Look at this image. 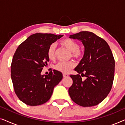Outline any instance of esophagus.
<instances>
[{
	"instance_id": "34e87169",
	"label": "esophagus",
	"mask_w": 125,
	"mask_h": 125,
	"mask_svg": "<svg viewBox=\"0 0 125 125\" xmlns=\"http://www.w3.org/2000/svg\"><path fill=\"white\" fill-rule=\"evenodd\" d=\"M63 77H66L68 76V74H66V73H63Z\"/></svg>"
}]
</instances>
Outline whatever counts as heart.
<instances>
[{"mask_svg":"<svg viewBox=\"0 0 125 125\" xmlns=\"http://www.w3.org/2000/svg\"><path fill=\"white\" fill-rule=\"evenodd\" d=\"M60 44L71 52V56L76 59H80L83 57V52L79 47V44L76 41L71 39H64L60 41ZM47 57L50 60H54L56 58V45L52 44L48 48ZM75 66L74 61L72 60L68 62H59L54 66V69L57 71L63 73H68Z\"/></svg>","mask_w":125,"mask_h":125,"instance_id":"heart-1","label":"heart"}]
</instances>
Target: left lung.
Masks as SVG:
<instances>
[{
    "mask_svg": "<svg viewBox=\"0 0 125 125\" xmlns=\"http://www.w3.org/2000/svg\"><path fill=\"white\" fill-rule=\"evenodd\" d=\"M69 37L81 41L85 47L83 57L74 69L79 74L70 75L73 80L68 90L70 97L81 106L98 105L112 88L115 60L112 51L105 40L93 32L81 31ZM80 74L87 79L82 80Z\"/></svg>",
    "mask_w": 125,
    "mask_h": 125,
    "instance_id": "obj_1",
    "label": "left lung"
}]
</instances>
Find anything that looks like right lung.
Masks as SVG:
<instances>
[{"label":"right lung","instance_id":"add662e5","mask_svg":"<svg viewBox=\"0 0 125 125\" xmlns=\"http://www.w3.org/2000/svg\"><path fill=\"white\" fill-rule=\"evenodd\" d=\"M63 35L35 33L31 35L16 49L11 65V76L15 93L19 99L30 106L47 102L54 86L62 78V74L53 70L42 75L47 65L49 46Z\"/></svg>","mask_w":125,"mask_h":125}]
</instances>
